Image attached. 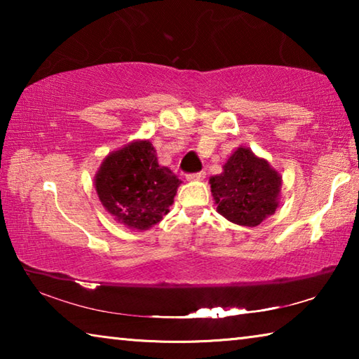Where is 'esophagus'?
I'll list each match as a JSON object with an SVG mask.
<instances>
[{
	"instance_id": "obj_1",
	"label": "esophagus",
	"mask_w": 359,
	"mask_h": 359,
	"mask_svg": "<svg viewBox=\"0 0 359 359\" xmlns=\"http://www.w3.org/2000/svg\"><path fill=\"white\" fill-rule=\"evenodd\" d=\"M205 177V172L201 171V172H194V174H188L187 179L190 182H199V180H204Z\"/></svg>"
}]
</instances>
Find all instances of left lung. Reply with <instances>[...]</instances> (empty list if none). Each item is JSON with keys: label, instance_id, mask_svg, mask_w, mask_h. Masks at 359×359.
<instances>
[{"label": "left lung", "instance_id": "1", "mask_svg": "<svg viewBox=\"0 0 359 359\" xmlns=\"http://www.w3.org/2000/svg\"><path fill=\"white\" fill-rule=\"evenodd\" d=\"M217 212L241 226H258L280 203L282 175L248 147H238L209 179Z\"/></svg>", "mask_w": 359, "mask_h": 359}]
</instances>
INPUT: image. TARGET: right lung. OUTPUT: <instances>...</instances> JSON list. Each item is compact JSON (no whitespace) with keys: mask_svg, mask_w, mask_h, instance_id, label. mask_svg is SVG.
<instances>
[{"mask_svg":"<svg viewBox=\"0 0 359 359\" xmlns=\"http://www.w3.org/2000/svg\"><path fill=\"white\" fill-rule=\"evenodd\" d=\"M180 184L171 169L158 165L156 150L147 139L114 150L95 174L102 208L114 220L137 231L163 220Z\"/></svg>","mask_w":359,"mask_h":359,"instance_id":"1","label":"right lung"}]
</instances>
